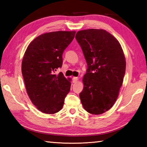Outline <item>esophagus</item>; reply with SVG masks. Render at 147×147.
I'll list each match as a JSON object with an SVG mask.
<instances>
[{
    "label": "esophagus",
    "instance_id": "34e87169",
    "mask_svg": "<svg viewBox=\"0 0 147 147\" xmlns=\"http://www.w3.org/2000/svg\"><path fill=\"white\" fill-rule=\"evenodd\" d=\"M78 77H73V83H76L77 81H78Z\"/></svg>",
    "mask_w": 147,
    "mask_h": 147
}]
</instances>
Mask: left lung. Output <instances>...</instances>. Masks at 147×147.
Masks as SVG:
<instances>
[{
  "label": "left lung",
  "mask_w": 147,
  "mask_h": 147,
  "mask_svg": "<svg viewBox=\"0 0 147 147\" xmlns=\"http://www.w3.org/2000/svg\"><path fill=\"white\" fill-rule=\"evenodd\" d=\"M88 63L83 78L81 102L88 113L100 115L115 104L123 84L126 59L117 39L102 29H88L76 34Z\"/></svg>",
  "instance_id": "obj_1"
}]
</instances>
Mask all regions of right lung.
<instances>
[{"instance_id": "right-lung-1", "label": "right lung", "mask_w": 147, "mask_h": 147, "mask_svg": "<svg viewBox=\"0 0 147 147\" xmlns=\"http://www.w3.org/2000/svg\"><path fill=\"white\" fill-rule=\"evenodd\" d=\"M75 31H56L37 37L27 47L21 71L27 94L37 109L47 114L60 111L71 83L60 72L62 54L73 40Z\"/></svg>"}]
</instances>
